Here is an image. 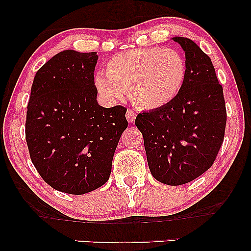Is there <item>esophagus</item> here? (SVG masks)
Segmentation results:
<instances>
[{"label":"esophagus","mask_w":251,"mask_h":251,"mask_svg":"<svg viewBox=\"0 0 251 251\" xmlns=\"http://www.w3.org/2000/svg\"><path fill=\"white\" fill-rule=\"evenodd\" d=\"M136 116H137L136 112L132 111V109H128L126 113V120H128L129 123H133V121L136 120Z\"/></svg>","instance_id":"1"}]
</instances>
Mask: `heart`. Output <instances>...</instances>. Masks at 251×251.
<instances>
[{"label":"heart","mask_w":251,"mask_h":251,"mask_svg":"<svg viewBox=\"0 0 251 251\" xmlns=\"http://www.w3.org/2000/svg\"><path fill=\"white\" fill-rule=\"evenodd\" d=\"M186 78V63L176 50L143 48L118 53L98 72L95 84L108 99L131 95L142 109H159L179 95Z\"/></svg>","instance_id":"heart-1"}]
</instances>
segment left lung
<instances>
[{
	"label": "left lung",
	"instance_id": "left-lung-1",
	"mask_svg": "<svg viewBox=\"0 0 251 251\" xmlns=\"http://www.w3.org/2000/svg\"><path fill=\"white\" fill-rule=\"evenodd\" d=\"M185 52L186 78L179 95L159 109L139 113L151 174L177 186L194 180L212 166L225 135L226 108L211 59L187 37L175 36Z\"/></svg>",
	"mask_w": 251,
	"mask_h": 251
}]
</instances>
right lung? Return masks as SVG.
Here are the masks:
<instances>
[{
  "mask_svg": "<svg viewBox=\"0 0 251 251\" xmlns=\"http://www.w3.org/2000/svg\"><path fill=\"white\" fill-rule=\"evenodd\" d=\"M97 52L64 50L34 77L26 142L37 173L54 190L81 195L108 180L126 108L97 101Z\"/></svg>",
  "mask_w": 251,
  "mask_h": 251,
  "instance_id": "add662e5",
  "label": "right lung"
}]
</instances>
